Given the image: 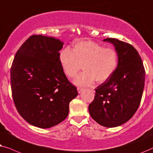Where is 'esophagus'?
I'll return each mask as SVG.
<instances>
[{
  "label": "esophagus",
  "instance_id": "obj_1",
  "mask_svg": "<svg viewBox=\"0 0 153 153\" xmlns=\"http://www.w3.org/2000/svg\"><path fill=\"white\" fill-rule=\"evenodd\" d=\"M77 89H78V93H80L81 91H82L83 89H84V88H82V87H78V88H77Z\"/></svg>",
  "mask_w": 153,
  "mask_h": 153
}]
</instances>
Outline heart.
<instances>
[{"instance_id":"b5f03b06","label":"heart","mask_w":153,"mask_h":153,"mask_svg":"<svg viewBox=\"0 0 153 153\" xmlns=\"http://www.w3.org/2000/svg\"><path fill=\"white\" fill-rule=\"evenodd\" d=\"M59 62L65 75L74 78L82 68L84 71L77 77L74 83L80 86L104 82L115 72L118 64V53L112 47L89 40L75 42L72 51L62 50Z\"/></svg>"}]
</instances>
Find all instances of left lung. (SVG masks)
Here are the masks:
<instances>
[{
  "label": "left lung",
  "instance_id": "obj_1",
  "mask_svg": "<svg viewBox=\"0 0 153 153\" xmlns=\"http://www.w3.org/2000/svg\"><path fill=\"white\" fill-rule=\"evenodd\" d=\"M103 41L114 45L118 53V64L111 78L95 89L89 112L99 125L115 127L127 123L138 108L146 72L139 54L131 45L112 38Z\"/></svg>",
  "mask_w": 153,
  "mask_h": 153
}]
</instances>
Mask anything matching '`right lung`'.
I'll return each instance as SVG.
<instances>
[{
	"label": "right lung",
	"instance_id": "add662e5",
	"mask_svg": "<svg viewBox=\"0 0 153 153\" xmlns=\"http://www.w3.org/2000/svg\"><path fill=\"white\" fill-rule=\"evenodd\" d=\"M63 42L42 35L30 36L16 53L10 69L12 95L19 115L40 128L54 127L68 115L78 95L63 71Z\"/></svg>",
	"mask_w": 153,
	"mask_h": 153
}]
</instances>
